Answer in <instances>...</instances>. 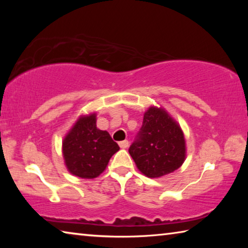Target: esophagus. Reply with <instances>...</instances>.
<instances>
[{
	"label": "esophagus",
	"mask_w": 248,
	"mask_h": 248,
	"mask_svg": "<svg viewBox=\"0 0 248 248\" xmlns=\"http://www.w3.org/2000/svg\"><path fill=\"white\" fill-rule=\"evenodd\" d=\"M128 145H129V142H128L127 140H124V141H120V142H119V146H120L121 149L128 148Z\"/></svg>",
	"instance_id": "1"
}]
</instances>
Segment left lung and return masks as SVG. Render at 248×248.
<instances>
[{"label": "left lung", "mask_w": 248, "mask_h": 248, "mask_svg": "<svg viewBox=\"0 0 248 248\" xmlns=\"http://www.w3.org/2000/svg\"><path fill=\"white\" fill-rule=\"evenodd\" d=\"M129 153L142 174L158 178L170 174L186 158V141L179 124L164 108L151 106Z\"/></svg>", "instance_id": "1"}]
</instances>
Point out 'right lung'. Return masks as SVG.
Returning <instances> with one entry per match:
<instances>
[{"label": "right lung", "instance_id": "add662e5", "mask_svg": "<svg viewBox=\"0 0 248 248\" xmlns=\"http://www.w3.org/2000/svg\"><path fill=\"white\" fill-rule=\"evenodd\" d=\"M119 145L110 134L96 127V114L79 116L62 141L64 164L71 174L92 179L106 170Z\"/></svg>", "mask_w": 248, "mask_h": 248}]
</instances>
